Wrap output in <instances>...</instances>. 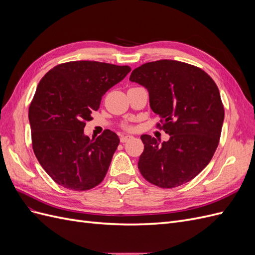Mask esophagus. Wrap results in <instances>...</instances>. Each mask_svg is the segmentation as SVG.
<instances>
[{
    "label": "esophagus",
    "instance_id": "obj_1",
    "mask_svg": "<svg viewBox=\"0 0 255 255\" xmlns=\"http://www.w3.org/2000/svg\"><path fill=\"white\" fill-rule=\"evenodd\" d=\"M132 138H133V136H130V135L121 136V137H120V141H121V142H127V141H128L129 139H132Z\"/></svg>",
    "mask_w": 255,
    "mask_h": 255
}]
</instances>
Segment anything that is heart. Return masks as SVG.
<instances>
[{
	"label": "heart",
	"instance_id": "b5f03b06",
	"mask_svg": "<svg viewBox=\"0 0 255 255\" xmlns=\"http://www.w3.org/2000/svg\"><path fill=\"white\" fill-rule=\"evenodd\" d=\"M126 128H128V129H129V128H130V127H128V126H127V127H126Z\"/></svg>",
	"mask_w": 255,
	"mask_h": 255
}]
</instances>
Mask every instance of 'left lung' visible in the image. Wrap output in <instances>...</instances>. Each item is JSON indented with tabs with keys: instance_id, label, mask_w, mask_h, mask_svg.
Listing matches in <instances>:
<instances>
[{
	"instance_id": "1",
	"label": "left lung",
	"mask_w": 255,
	"mask_h": 255,
	"mask_svg": "<svg viewBox=\"0 0 255 255\" xmlns=\"http://www.w3.org/2000/svg\"><path fill=\"white\" fill-rule=\"evenodd\" d=\"M129 81L148 89L158 127L170 135L161 143L141 135V175L161 188L189 182L208 165L219 143L225 109L217 85L202 69L170 59L141 65Z\"/></svg>"
}]
</instances>
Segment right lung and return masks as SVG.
<instances>
[{
	"label": "right lung",
	"instance_id": "obj_1",
	"mask_svg": "<svg viewBox=\"0 0 255 255\" xmlns=\"http://www.w3.org/2000/svg\"><path fill=\"white\" fill-rule=\"evenodd\" d=\"M129 71L128 66L69 61L51 69L38 84L28 110L33 150L60 186L82 191L103 181L120 139L111 129L90 139L84 134L85 122Z\"/></svg>",
	"mask_w": 255,
	"mask_h": 255
}]
</instances>
